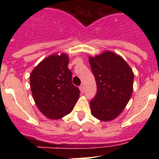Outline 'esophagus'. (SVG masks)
I'll list each match as a JSON object with an SVG mask.
<instances>
[{
	"instance_id": "obj_1",
	"label": "esophagus",
	"mask_w": 159,
	"mask_h": 159,
	"mask_svg": "<svg viewBox=\"0 0 159 159\" xmlns=\"http://www.w3.org/2000/svg\"><path fill=\"white\" fill-rule=\"evenodd\" d=\"M79 89H80V91H81V93L84 92V85H83V84H81V85L80 86Z\"/></svg>"
}]
</instances>
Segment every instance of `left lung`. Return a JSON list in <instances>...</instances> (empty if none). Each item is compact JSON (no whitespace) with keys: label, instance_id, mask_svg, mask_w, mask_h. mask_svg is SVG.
I'll use <instances>...</instances> for the list:
<instances>
[{"label":"left lung","instance_id":"left-lung-1","mask_svg":"<svg viewBox=\"0 0 159 159\" xmlns=\"http://www.w3.org/2000/svg\"><path fill=\"white\" fill-rule=\"evenodd\" d=\"M89 63L97 84V93L90 102L91 114L101 121L113 120L132 94V70L122 57L111 51L89 57Z\"/></svg>","mask_w":159,"mask_h":159}]
</instances>
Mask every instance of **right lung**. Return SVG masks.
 Wrapping results in <instances>:
<instances>
[{
	"label": "right lung",
	"instance_id": "1",
	"mask_svg": "<svg viewBox=\"0 0 159 159\" xmlns=\"http://www.w3.org/2000/svg\"><path fill=\"white\" fill-rule=\"evenodd\" d=\"M65 54L51 55L32 70L30 89L34 100L41 113L51 119H59L73 109L80 90L72 83Z\"/></svg>",
	"mask_w": 159,
	"mask_h": 159
}]
</instances>
